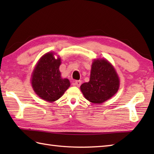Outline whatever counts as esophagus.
<instances>
[{
  "mask_svg": "<svg viewBox=\"0 0 154 154\" xmlns=\"http://www.w3.org/2000/svg\"><path fill=\"white\" fill-rule=\"evenodd\" d=\"M75 83L77 87H80L81 85V81H80V80L79 81H75Z\"/></svg>",
  "mask_w": 154,
  "mask_h": 154,
  "instance_id": "1",
  "label": "esophagus"
}]
</instances>
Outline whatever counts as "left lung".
Returning <instances> with one entry per match:
<instances>
[{
    "mask_svg": "<svg viewBox=\"0 0 154 154\" xmlns=\"http://www.w3.org/2000/svg\"><path fill=\"white\" fill-rule=\"evenodd\" d=\"M119 87V77L112 65L104 59H97L92 63L89 81L81 85V91L91 103L101 104L113 97Z\"/></svg>",
    "mask_w": 154,
    "mask_h": 154,
    "instance_id": "1",
    "label": "left lung"
}]
</instances>
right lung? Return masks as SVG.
<instances>
[{"instance_id": "add662e5", "label": "right lung", "mask_w": 154, "mask_h": 154, "mask_svg": "<svg viewBox=\"0 0 154 154\" xmlns=\"http://www.w3.org/2000/svg\"><path fill=\"white\" fill-rule=\"evenodd\" d=\"M54 53L42 56L32 75L31 83L35 93L41 99L52 103L58 100L70 86L67 79L61 78L60 71L61 59H55Z\"/></svg>"}]
</instances>
